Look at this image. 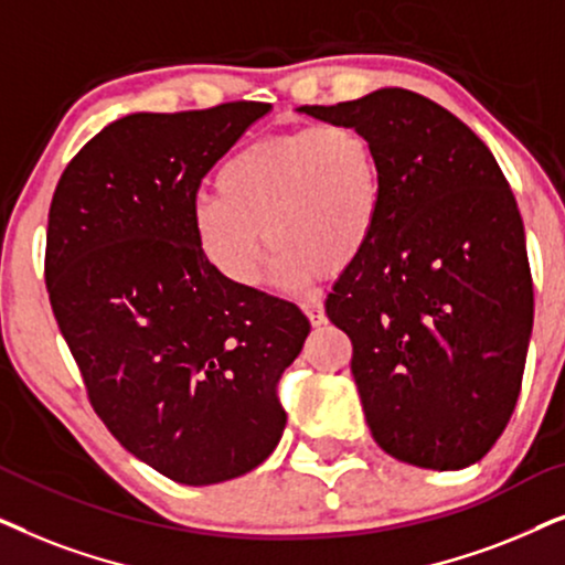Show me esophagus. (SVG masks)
I'll list each match as a JSON object with an SVG mask.
<instances>
[{
  "label": "esophagus",
  "instance_id": "1",
  "mask_svg": "<svg viewBox=\"0 0 565 565\" xmlns=\"http://www.w3.org/2000/svg\"><path fill=\"white\" fill-rule=\"evenodd\" d=\"M302 310L312 326H322L326 322V307H322V302H305Z\"/></svg>",
  "mask_w": 565,
  "mask_h": 565
}]
</instances>
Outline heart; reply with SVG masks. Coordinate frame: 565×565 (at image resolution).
Masks as SVG:
<instances>
[{
  "label": "heart",
  "mask_w": 565,
  "mask_h": 565,
  "mask_svg": "<svg viewBox=\"0 0 565 565\" xmlns=\"http://www.w3.org/2000/svg\"><path fill=\"white\" fill-rule=\"evenodd\" d=\"M385 175L372 137L330 120L247 145L216 172V195L191 212L195 245L232 287L255 289L274 247V278L302 287L351 268L374 239Z\"/></svg>",
  "instance_id": "b5f03b06"
}]
</instances>
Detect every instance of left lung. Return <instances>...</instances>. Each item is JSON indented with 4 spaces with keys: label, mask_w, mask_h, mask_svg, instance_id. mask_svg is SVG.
Segmentation results:
<instances>
[{
    "label": "left lung",
    "mask_w": 565,
    "mask_h": 565,
    "mask_svg": "<svg viewBox=\"0 0 565 565\" xmlns=\"http://www.w3.org/2000/svg\"><path fill=\"white\" fill-rule=\"evenodd\" d=\"M302 110L359 126L382 160L377 232L326 299L374 441L416 468H468L514 413L532 333L514 193L491 149L411 89Z\"/></svg>",
    "instance_id": "1"
}]
</instances>
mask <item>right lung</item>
I'll return each instance as SVG.
<instances>
[{"instance_id":"obj_1","label":"right lung","mask_w":565,"mask_h":565,"mask_svg":"<svg viewBox=\"0 0 565 565\" xmlns=\"http://www.w3.org/2000/svg\"><path fill=\"white\" fill-rule=\"evenodd\" d=\"M268 108L113 120L51 199L49 299L89 405L175 483L239 478L274 452L287 426L278 380L310 333L299 307L224 281L191 227L201 180Z\"/></svg>"}]
</instances>
